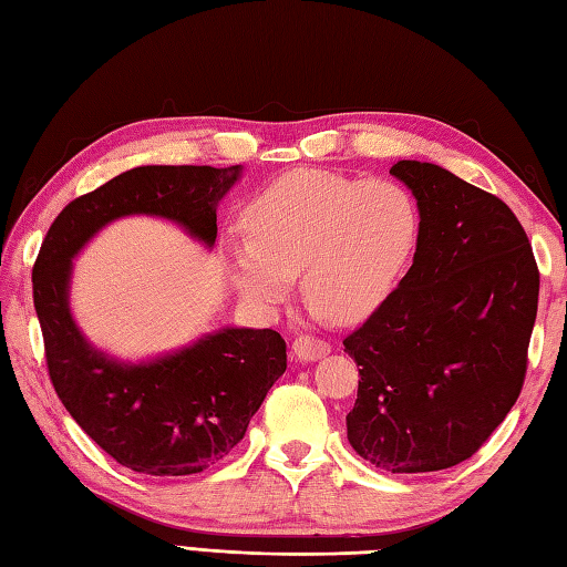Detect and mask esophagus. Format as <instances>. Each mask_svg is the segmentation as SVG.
Masks as SVG:
<instances>
[{
    "instance_id": "34e87169",
    "label": "esophagus",
    "mask_w": 567,
    "mask_h": 567,
    "mask_svg": "<svg viewBox=\"0 0 567 567\" xmlns=\"http://www.w3.org/2000/svg\"><path fill=\"white\" fill-rule=\"evenodd\" d=\"M329 351H331V346L323 339H317V336H297L292 343V355L297 360H307V363L323 358Z\"/></svg>"
}]
</instances>
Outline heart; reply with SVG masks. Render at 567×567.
Wrapping results in <instances>:
<instances>
[{
	"mask_svg": "<svg viewBox=\"0 0 567 567\" xmlns=\"http://www.w3.org/2000/svg\"><path fill=\"white\" fill-rule=\"evenodd\" d=\"M248 244L228 252V275L252 307H272L302 272L311 305L339 321L375 311L400 280L419 238L412 192L390 177L355 179L292 171L246 209Z\"/></svg>",
	"mask_w": 567,
	"mask_h": 567,
	"instance_id": "b5f03b06",
	"label": "heart"
}]
</instances>
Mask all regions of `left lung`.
I'll use <instances>...</instances> for the list:
<instances>
[{
	"mask_svg": "<svg viewBox=\"0 0 567 567\" xmlns=\"http://www.w3.org/2000/svg\"><path fill=\"white\" fill-rule=\"evenodd\" d=\"M419 204L414 262L343 346L360 365L348 441L390 473L467 461L519 400L538 265L499 197L439 165L390 171Z\"/></svg>",
	"mask_w": 567,
	"mask_h": 567,
	"instance_id": "1",
	"label": "left lung"
}]
</instances>
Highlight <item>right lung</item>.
<instances>
[{"mask_svg": "<svg viewBox=\"0 0 567 567\" xmlns=\"http://www.w3.org/2000/svg\"><path fill=\"white\" fill-rule=\"evenodd\" d=\"M240 165H143L72 199L48 228L33 262V307L53 388L82 431L134 473L195 475L246 436L272 382L287 368L272 329H224L185 351L124 365L84 341L68 307L70 260L126 214L173 219L212 246L216 202Z\"/></svg>", "mask_w": 567, "mask_h": 567, "instance_id": "add662e5", "label": "right lung"}]
</instances>
